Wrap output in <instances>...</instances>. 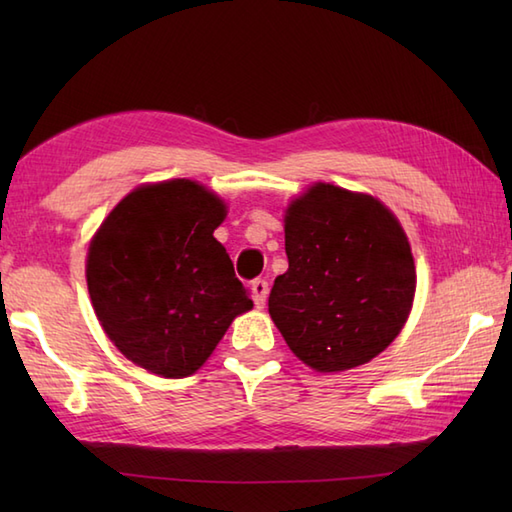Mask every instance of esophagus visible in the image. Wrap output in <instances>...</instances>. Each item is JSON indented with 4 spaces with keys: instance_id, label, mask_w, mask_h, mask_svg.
<instances>
[{
    "instance_id": "34e87169",
    "label": "esophagus",
    "mask_w": 512,
    "mask_h": 512,
    "mask_svg": "<svg viewBox=\"0 0 512 512\" xmlns=\"http://www.w3.org/2000/svg\"><path fill=\"white\" fill-rule=\"evenodd\" d=\"M250 290H253V301L257 308H264V303L268 299V281L266 279H253L250 281Z\"/></svg>"
}]
</instances>
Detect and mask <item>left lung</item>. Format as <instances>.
<instances>
[{
  "mask_svg": "<svg viewBox=\"0 0 512 512\" xmlns=\"http://www.w3.org/2000/svg\"><path fill=\"white\" fill-rule=\"evenodd\" d=\"M286 255L268 310L303 363L343 372L396 339L416 268L405 231L376 198L314 184L288 206Z\"/></svg>",
  "mask_w": 512,
  "mask_h": 512,
  "instance_id": "obj_1",
  "label": "left lung"
}]
</instances>
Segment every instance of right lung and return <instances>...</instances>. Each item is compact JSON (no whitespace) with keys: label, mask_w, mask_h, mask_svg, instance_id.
Returning <instances> with one entry per match:
<instances>
[{"label":"right lung","mask_w":512,"mask_h":512,"mask_svg":"<svg viewBox=\"0 0 512 512\" xmlns=\"http://www.w3.org/2000/svg\"><path fill=\"white\" fill-rule=\"evenodd\" d=\"M226 206L191 180L138 187L116 204L88 255V290L105 334L151 374L198 372L228 325L253 308L213 237Z\"/></svg>","instance_id":"add662e5"}]
</instances>
